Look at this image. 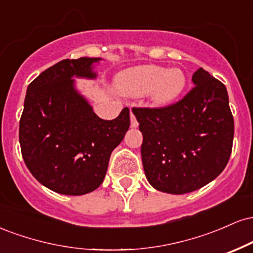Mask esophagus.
Masks as SVG:
<instances>
[{
  "label": "esophagus",
  "instance_id": "34e87169",
  "mask_svg": "<svg viewBox=\"0 0 253 253\" xmlns=\"http://www.w3.org/2000/svg\"><path fill=\"white\" fill-rule=\"evenodd\" d=\"M138 125L139 124H138V121H136L134 114H133V113L130 112V126L134 127V128H136V127H138Z\"/></svg>",
  "mask_w": 253,
  "mask_h": 253
}]
</instances>
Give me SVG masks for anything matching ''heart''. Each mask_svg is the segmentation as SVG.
Wrapping results in <instances>:
<instances>
[{
  "mask_svg": "<svg viewBox=\"0 0 253 253\" xmlns=\"http://www.w3.org/2000/svg\"><path fill=\"white\" fill-rule=\"evenodd\" d=\"M187 85V76L179 68L140 65L127 69L117 78L118 89L124 95L140 97L149 94L155 104L164 106L177 100Z\"/></svg>",
  "mask_w": 253,
  "mask_h": 253,
  "instance_id": "1",
  "label": "heart"
}]
</instances>
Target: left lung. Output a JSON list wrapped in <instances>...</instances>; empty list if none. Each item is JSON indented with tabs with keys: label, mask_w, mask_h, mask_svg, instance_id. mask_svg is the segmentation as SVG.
<instances>
[{
	"label": "left lung",
	"mask_w": 253,
	"mask_h": 253,
	"mask_svg": "<svg viewBox=\"0 0 253 253\" xmlns=\"http://www.w3.org/2000/svg\"><path fill=\"white\" fill-rule=\"evenodd\" d=\"M193 89L164 108H135L147 181L163 193L187 194L215 179L228 163L234 135L226 86L200 68Z\"/></svg>",
	"instance_id": "1"
}]
</instances>
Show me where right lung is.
Masks as SVG:
<instances>
[{"label": "right lung", "mask_w": 253, "mask_h": 253, "mask_svg": "<svg viewBox=\"0 0 253 253\" xmlns=\"http://www.w3.org/2000/svg\"><path fill=\"white\" fill-rule=\"evenodd\" d=\"M102 58L64 59L27 88L19 140L28 170L42 185L64 195H84L102 184L113 150L129 128V109L103 120L75 86L96 78Z\"/></svg>", "instance_id": "1"}]
</instances>
